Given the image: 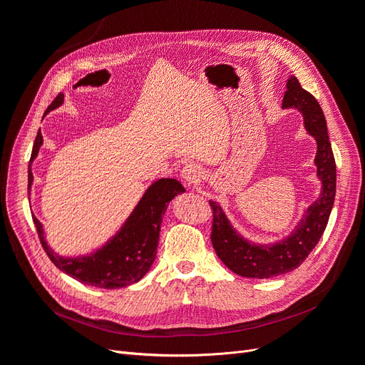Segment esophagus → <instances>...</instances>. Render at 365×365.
<instances>
[{
  "label": "esophagus",
  "mask_w": 365,
  "mask_h": 365,
  "mask_svg": "<svg viewBox=\"0 0 365 365\" xmlns=\"http://www.w3.org/2000/svg\"><path fill=\"white\" fill-rule=\"evenodd\" d=\"M181 176L184 181L189 185H195L196 182H200L202 178V170L197 168L195 164H187L181 170Z\"/></svg>",
  "instance_id": "34e87169"
}]
</instances>
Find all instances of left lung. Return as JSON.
I'll return each mask as SVG.
<instances>
[{
    "label": "left lung",
    "mask_w": 365,
    "mask_h": 365,
    "mask_svg": "<svg viewBox=\"0 0 365 365\" xmlns=\"http://www.w3.org/2000/svg\"><path fill=\"white\" fill-rule=\"evenodd\" d=\"M282 108L298 109L303 114L306 130L317 140L315 165L323 184L322 195L306 210L292 233L272 245L251 244L231 227L220 205L208 201L213 213V248L225 267L242 277L269 279L300 267L322 239L335 201L336 164L322 106L311 93L303 90L297 77L291 76L286 83Z\"/></svg>",
    "instance_id": "8db88e82"
}]
</instances>
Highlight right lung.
<instances>
[{
	"label": "right lung",
	"instance_id": "obj_1",
	"mask_svg": "<svg viewBox=\"0 0 365 365\" xmlns=\"http://www.w3.org/2000/svg\"><path fill=\"white\" fill-rule=\"evenodd\" d=\"M62 103L63 94H59L47 108L46 114ZM41 145L42 135L39 130L35 138V145H33L30 165L36 158ZM30 165L29 189L33 182ZM184 192L185 189L176 180L161 178L155 181L143 195L134 212L126 219L118 233L101 250L83 257L73 259L59 256L47 245L42 224L35 216H33V222H35L43 251L62 272L68 274L70 277L79 280L83 284L103 289H118L137 283L150 269L157 256L163 215L173 197Z\"/></svg>",
	"mask_w": 365,
	"mask_h": 365
}]
</instances>
